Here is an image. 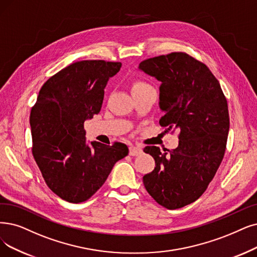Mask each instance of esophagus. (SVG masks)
Here are the masks:
<instances>
[{
    "label": "esophagus",
    "instance_id": "esophagus-1",
    "mask_svg": "<svg viewBox=\"0 0 257 257\" xmlns=\"http://www.w3.org/2000/svg\"><path fill=\"white\" fill-rule=\"evenodd\" d=\"M142 153V149L140 147H135V146H132L130 148V155L131 156H138Z\"/></svg>",
    "mask_w": 257,
    "mask_h": 257
}]
</instances>
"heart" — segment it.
<instances>
[{"mask_svg": "<svg viewBox=\"0 0 257 257\" xmlns=\"http://www.w3.org/2000/svg\"><path fill=\"white\" fill-rule=\"evenodd\" d=\"M150 85L145 83V82H136V83H134V85H133V89H138V88H145V87H149Z\"/></svg>", "mask_w": 257, "mask_h": 257, "instance_id": "1", "label": "heart"}]
</instances>
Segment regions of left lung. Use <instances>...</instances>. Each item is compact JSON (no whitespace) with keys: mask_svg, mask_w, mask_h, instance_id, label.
<instances>
[{"mask_svg":"<svg viewBox=\"0 0 257 257\" xmlns=\"http://www.w3.org/2000/svg\"><path fill=\"white\" fill-rule=\"evenodd\" d=\"M138 68L161 82L160 125L180 131L176 149L143 150L156 163L143 184L162 207L179 209L201 196L220 166L230 127L227 99L208 66L184 53L145 60Z\"/></svg>","mask_w":257,"mask_h":257,"instance_id":"obj_1","label":"left lung"}]
</instances>
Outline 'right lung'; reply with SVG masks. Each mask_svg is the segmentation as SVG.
I'll list each match as a JSON object with an SVG mask.
<instances>
[{"instance_id": "right-lung-1", "label": "right lung", "mask_w": 257, "mask_h": 257, "mask_svg": "<svg viewBox=\"0 0 257 257\" xmlns=\"http://www.w3.org/2000/svg\"><path fill=\"white\" fill-rule=\"evenodd\" d=\"M120 62L86 60L50 77L30 112L33 155L48 188L79 203L90 198L115 163L128 154L125 145L86 142L84 122L99 114L109 78Z\"/></svg>"}]
</instances>
